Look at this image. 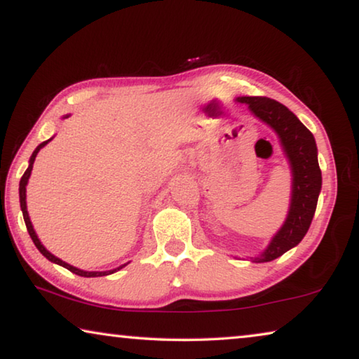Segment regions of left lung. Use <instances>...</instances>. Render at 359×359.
<instances>
[{
	"instance_id": "left-lung-1",
	"label": "left lung",
	"mask_w": 359,
	"mask_h": 359,
	"mask_svg": "<svg viewBox=\"0 0 359 359\" xmlns=\"http://www.w3.org/2000/svg\"><path fill=\"white\" fill-rule=\"evenodd\" d=\"M255 118L276 133L291 172V193L287 217L263 252L247 257L252 263H267L291 250L311 226L321 191L317 142L301 120L280 102L259 96H239Z\"/></svg>"
}]
</instances>
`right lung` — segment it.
Listing matches in <instances>:
<instances>
[{
	"label": "right lung",
	"instance_id": "add662e5",
	"mask_svg": "<svg viewBox=\"0 0 359 359\" xmlns=\"http://www.w3.org/2000/svg\"><path fill=\"white\" fill-rule=\"evenodd\" d=\"M68 117H71V114H66V115H63V120L65 118H68ZM53 139V136L50 137V139H47L46 142H42V144H39L38 147L34 149V151L32 154V156H29V161H28V168H27V171H25V174L22 175V179H20V184H19V196H20V209H22V214H23V220H25V224H27V229H28V233H29V238L33 239V242H34V245H36V248H38V250L44 255V257L48 259V261H52V263H55V264H58V266H63V267H66V269L68 271H71L72 274H76V276H81V277H102V276H111V274H114V272H117V271H120L121 267H125L126 264L130 263H125V264H121V266H118V267H115V269H111V271H83V269H79V267H76V266H71V264H68V263H65L63 259H60V258H57L55 255H52L50 252L47 250V248L42 245V242L39 241V238H38V234H36V231H34V228H33V223H32V220H29V215H28V209H27V185H28V179H29V175H32V171H33V165H34V160H36V156H38V154H39V150L41 149H44L46 145L50 142Z\"/></svg>",
	"mask_w": 359,
	"mask_h": 359
}]
</instances>
